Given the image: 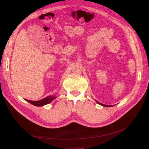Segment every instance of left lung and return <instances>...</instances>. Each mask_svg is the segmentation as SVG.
<instances>
[{
	"label": "left lung",
	"mask_w": 149,
	"mask_h": 149,
	"mask_svg": "<svg viewBox=\"0 0 149 149\" xmlns=\"http://www.w3.org/2000/svg\"><path fill=\"white\" fill-rule=\"evenodd\" d=\"M99 104H101V105H102V106H104V107H112V106H112V105H106V104H101V103H100V102H97Z\"/></svg>",
	"instance_id": "1"
}]
</instances>
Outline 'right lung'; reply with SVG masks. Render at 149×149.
<instances>
[{"label": "right lung", "mask_w": 149, "mask_h": 149, "mask_svg": "<svg viewBox=\"0 0 149 149\" xmlns=\"http://www.w3.org/2000/svg\"><path fill=\"white\" fill-rule=\"evenodd\" d=\"M56 97L55 96H47L46 97H45L42 100H40V101H30V100H25L26 101H27L28 102H29L30 103H31V104H33L34 106H44L45 104H47L51 102L53 100H55Z\"/></svg>", "instance_id": "obj_1"}]
</instances>
